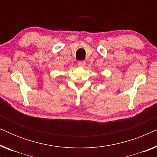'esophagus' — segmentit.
Instances as JSON below:
<instances>
[{
    "instance_id": "esophagus-1",
    "label": "esophagus",
    "mask_w": 157,
    "mask_h": 157,
    "mask_svg": "<svg viewBox=\"0 0 157 157\" xmlns=\"http://www.w3.org/2000/svg\"><path fill=\"white\" fill-rule=\"evenodd\" d=\"M78 65L79 66H81V67H83V66H84L86 65V62L85 61H78Z\"/></svg>"
}]
</instances>
